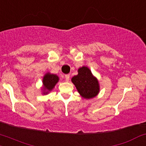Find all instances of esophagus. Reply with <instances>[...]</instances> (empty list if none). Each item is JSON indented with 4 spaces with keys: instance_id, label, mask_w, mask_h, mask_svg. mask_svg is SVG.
Returning a JSON list of instances; mask_svg holds the SVG:
<instances>
[{
    "instance_id": "obj_1",
    "label": "esophagus",
    "mask_w": 146,
    "mask_h": 146,
    "mask_svg": "<svg viewBox=\"0 0 146 146\" xmlns=\"http://www.w3.org/2000/svg\"><path fill=\"white\" fill-rule=\"evenodd\" d=\"M64 78H65L66 81H68L69 79H70V75H68V74L65 75V76H64Z\"/></svg>"
}]
</instances>
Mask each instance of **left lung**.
<instances>
[{"label": "left lung", "instance_id": "8db88e82", "mask_svg": "<svg viewBox=\"0 0 146 146\" xmlns=\"http://www.w3.org/2000/svg\"><path fill=\"white\" fill-rule=\"evenodd\" d=\"M80 94L85 99H91L98 94L99 85L97 79L93 76L91 70L83 66L78 69V74L72 78Z\"/></svg>", "mask_w": 146, "mask_h": 146}]
</instances>
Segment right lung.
I'll return each mask as SVG.
<instances>
[{
    "label": "right lung",
    "mask_w": 146,
    "mask_h": 146,
    "mask_svg": "<svg viewBox=\"0 0 146 146\" xmlns=\"http://www.w3.org/2000/svg\"><path fill=\"white\" fill-rule=\"evenodd\" d=\"M58 80H59V78H58L57 76L54 74H46L43 78V80H42V82H43V86L44 89L45 90H47V91H50L54 88L55 85L57 83ZM47 94V92H45Z\"/></svg>",
    "instance_id": "1"
}]
</instances>
